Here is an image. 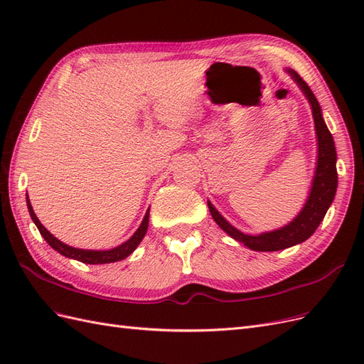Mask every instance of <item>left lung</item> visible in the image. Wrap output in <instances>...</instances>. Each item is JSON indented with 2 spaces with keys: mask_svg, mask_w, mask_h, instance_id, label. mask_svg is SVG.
<instances>
[{
  "mask_svg": "<svg viewBox=\"0 0 364 364\" xmlns=\"http://www.w3.org/2000/svg\"><path fill=\"white\" fill-rule=\"evenodd\" d=\"M287 73L291 75V79L299 85L302 92L306 97L308 103L311 105L316 135H317L316 173H314L311 190H310V196H308L302 211L293 218V222L279 229L270 230V232H262L259 235H247L230 225L228 220L213 206V203L208 200L209 213H211L215 223L222 228L229 237L237 240L238 243H243L246 247L252 250H258V252H274V250L287 249L294 245L302 243V241H305L306 238H310L314 234L317 226L321 225L328 211V208L331 206L336 196V190H337V168H336L337 153H336V146H334L331 132L328 130L323 121L321 105H318L317 98L310 90V86L302 80V77L299 74H297L294 70H287Z\"/></svg>",
  "mask_w": 364,
  "mask_h": 364,
  "instance_id": "1",
  "label": "left lung"
}]
</instances>
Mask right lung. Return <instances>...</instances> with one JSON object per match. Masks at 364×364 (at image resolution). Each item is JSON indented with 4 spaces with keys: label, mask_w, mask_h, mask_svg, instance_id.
I'll use <instances>...</instances> for the list:
<instances>
[{
    "label": "right lung",
    "mask_w": 364,
    "mask_h": 364,
    "mask_svg": "<svg viewBox=\"0 0 364 364\" xmlns=\"http://www.w3.org/2000/svg\"><path fill=\"white\" fill-rule=\"evenodd\" d=\"M26 199H27V208H28L30 217L33 220V223L38 226L39 232L43 237V240H46L47 243L54 250H58L60 255L67 257V258L77 259V261L85 262V264H107V262H117V261H121V259L127 258L130 253L138 247V245L141 243V240L144 238V235L147 232V228H149V213H150V209H147V213H146L144 218H142V223L136 229V232L132 235L126 241V243L119 245L118 247H114L111 250H85V249H77V247H73V246H68V245L62 243L60 240H58L53 234H50L48 230L43 228L42 223L39 222V218L36 217L35 211H33L30 199H28V194H27Z\"/></svg>",
    "instance_id": "right-lung-1"
}]
</instances>
